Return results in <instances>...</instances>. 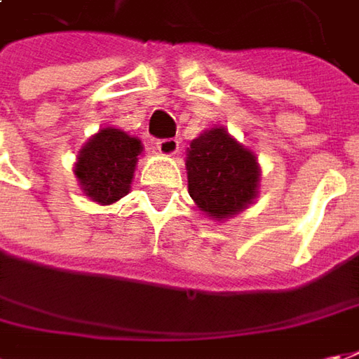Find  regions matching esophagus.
Listing matches in <instances>:
<instances>
[{"mask_svg":"<svg viewBox=\"0 0 359 359\" xmlns=\"http://www.w3.org/2000/svg\"><path fill=\"white\" fill-rule=\"evenodd\" d=\"M156 150L164 154V156H170V154H177L179 150V140L177 138H161L156 140Z\"/></svg>","mask_w":359,"mask_h":359,"instance_id":"obj_1","label":"esophagus"}]
</instances>
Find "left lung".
<instances>
[{"instance_id": "obj_1", "label": "left lung", "mask_w": 359, "mask_h": 359, "mask_svg": "<svg viewBox=\"0 0 359 359\" xmlns=\"http://www.w3.org/2000/svg\"><path fill=\"white\" fill-rule=\"evenodd\" d=\"M187 170L189 195L217 221L237 215L257 196V158L225 128H210L191 142Z\"/></svg>"}]
</instances>
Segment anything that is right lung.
I'll list each match as a JSON object with an SVG mask.
<instances>
[{
    "label": "right lung",
    "mask_w": 359,
    "mask_h": 359,
    "mask_svg": "<svg viewBox=\"0 0 359 359\" xmlns=\"http://www.w3.org/2000/svg\"><path fill=\"white\" fill-rule=\"evenodd\" d=\"M142 144L118 128H104L80 150L76 177L84 195L94 203L110 205L130 191L134 168Z\"/></svg>",
    "instance_id": "add662e5"
}]
</instances>
